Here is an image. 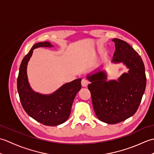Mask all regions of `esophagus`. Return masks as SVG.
<instances>
[{
    "instance_id": "1",
    "label": "esophagus",
    "mask_w": 154,
    "mask_h": 154,
    "mask_svg": "<svg viewBox=\"0 0 154 154\" xmlns=\"http://www.w3.org/2000/svg\"><path fill=\"white\" fill-rule=\"evenodd\" d=\"M88 85H89V81L86 79H83L81 81V85L84 87H87Z\"/></svg>"
}]
</instances>
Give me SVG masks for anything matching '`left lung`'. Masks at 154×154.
Instances as JSON below:
<instances>
[{
    "mask_svg": "<svg viewBox=\"0 0 154 154\" xmlns=\"http://www.w3.org/2000/svg\"><path fill=\"white\" fill-rule=\"evenodd\" d=\"M116 50L113 63H122L129 69L118 81H106L104 71L87 75L93 109L98 119L114 124L131 117L138 110L146 85L145 67L141 57L122 40L114 38Z\"/></svg>",
    "mask_w": 154,
    "mask_h": 154,
    "instance_id": "left-lung-1",
    "label": "left lung"
}]
</instances>
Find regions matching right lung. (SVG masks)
<instances>
[{"label": "right lung", "instance_id": "1", "mask_svg": "<svg viewBox=\"0 0 154 154\" xmlns=\"http://www.w3.org/2000/svg\"><path fill=\"white\" fill-rule=\"evenodd\" d=\"M40 47L51 48L53 45L49 42H39L23 58L17 79L18 92L23 109L29 116L45 126H57L69 117L73 100L81 89V79L64 84L50 94L35 92L28 82L27 65L33 50Z\"/></svg>", "mask_w": 154, "mask_h": 154}]
</instances>
